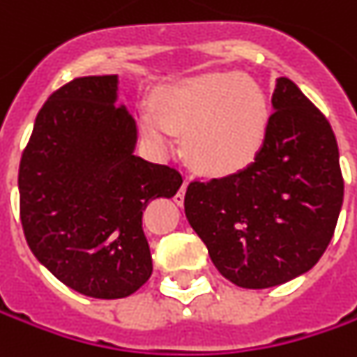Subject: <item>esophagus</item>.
<instances>
[{
  "label": "esophagus",
  "instance_id": "34e87169",
  "mask_svg": "<svg viewBox=\"0 0 357 357\" xmlns=\"http://www.w3.org/2000/svg\"><path fill=\"white\" fill-rule=\"evenodd\" d=\"M186 185H188V181H183V185H181V190H178V195H176V202L181 204L183 202V197H185V190H186Z\"/></svg>",
  "mask_w": 357,
  "mask_h": 357
}]
</instances>
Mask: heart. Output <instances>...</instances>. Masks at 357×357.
I'll list each match as a JSON object with an SVG mask.
<instances>
[{
    "instance_id": "1",
    "label": "heart",
    "mask_w": 357,
    "mask_h": 357,
    "mask_svg": "<svg viewBox=\"0 0 357 357\" xmlns=\"http://www.w3.org/2000/svg\"><path fill=\"white\" fill-rule=\"evenodd\" d=\"M141 113V129L158 146H171L172 129L185 130L186 155L200 171L227 174L246 167L266 139L270 103L244 75L206 73L157 93Z\"/></svg>"
}]
</instances>
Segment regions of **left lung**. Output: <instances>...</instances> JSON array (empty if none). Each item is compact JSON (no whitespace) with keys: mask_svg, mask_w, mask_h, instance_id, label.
I'll use <instances>...</instances> for the list:
<instances>
[{"mask_svg":"<svg viewBox=\"0 0 357 357\" xmlns=\"http://www.w3.org/2000/svg\"><path fill=\"white\" fill-rule=\"evenodd\" d=\"M266 139L242 171L192 181L185 213L216 270L240 288L308 272L336 230L344 178L334 130L286 77L272 93Z\"/></svg>","mask_w":357,"mask_h":357,"instance_id":"1","label":"left lung"}]
</instances>
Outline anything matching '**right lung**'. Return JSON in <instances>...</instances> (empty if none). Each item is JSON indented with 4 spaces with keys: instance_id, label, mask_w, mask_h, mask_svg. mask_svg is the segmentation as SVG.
Here are the masks:
<instances>
[{
    "instance_id": "1",
    "label": "right lung",
    "mask_w": 357,
    "mask_h": 357,
    "mask_svg": "<svg viewBox=\"0 0 357 357\" xmlns=\"http://www.w3.org/2000/svg\"><path fill=\"white\" fill-rule=\"evenodd\" d=\"M117 75L77 77L51 93L20 162V216L35 258L79 294L115 300L153 272L146 202L171 199L181 172L132 155L137 125L117 107Z\"/></svg>"
}]
</instances>
